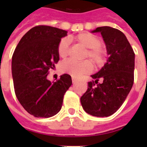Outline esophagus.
Listing matches in <instances>:
<instances>
[{
    "instance_id": "obj_1",
    "label": "esophagus",
    "mask_w": 147,
    "mask_h": 147,
    "mask_svg": "<svg viewBox=\"0 0 147 147\" xmlns=\"http://www.w3.org/2000/svg\"><path fill=\"white\" fill-rule=\"evenodd\" d=\"M71 80H72V83H73V84H75V83H76V82L78 81V79H77L76 78H75V77H71Z\"/></svg>"
}]
</instances>
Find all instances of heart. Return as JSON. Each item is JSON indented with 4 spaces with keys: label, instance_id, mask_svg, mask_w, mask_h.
<instances>
[{
    "label": "heart",
    "instance_id": "b5f03b06",
    "mask_svg": "<svg viewBox=\"0 0 147 147\" xmlns=\"http://www.w3.org/2000/svg\"><path fill=\"white\" fill-rule=\"evenodd\" d=\"M73 40L78 44L87 48L84 57L89 58L98 67L105 65L107 61V50L101 44V40L99 36L89 32H83L74 36ZM69 51V39L67 37L61 39L57 47L59 56L62 59L66 58ZM59 69L62 73L69 74L73 77H79L84 74L89 73L92 70V64L89 60L76 62L73 59H68L60 64Z\"/></svg>",
    "mask_w": 147,
    "mask_h": 147
}]
</instances>
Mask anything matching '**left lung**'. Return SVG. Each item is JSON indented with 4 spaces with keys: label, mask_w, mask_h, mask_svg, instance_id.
Wrapping results in <instances>:
<instances>
[{
    "label": "left lung",
    "mask_w": 147,
    "mask_h": 147,
    "mask_svg": "<svg viewBox=\"0 0 147 147\" xmlns=\"http://www.w3.org/2000/svg\"><path fill=\"white\" fill-rule=\"evenodd\" d=\"M104 39L108 59L100 71L92 76L88 89L81 97L83 109L95 117H108L123 105L134 81L135 54L121 30L111 26L98 27ZM102 81L98 83L99 80Z\"/></svg>",
    "instance_id": "left-lung-1"
}]
</instances>
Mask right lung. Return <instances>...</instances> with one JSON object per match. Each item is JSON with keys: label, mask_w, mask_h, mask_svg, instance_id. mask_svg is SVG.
<instances>
[{"label": "right lung", "mask_w": 147, "mask_h": 147, "mask_svg": "<svg viewBox=\"0 0 147 147\" xmlns=\"http://www.w3.org/2000/svg\"><path fill=\"white\" fill-rule=\"evenodd\" d=\"M67 31L40 25L20 40L12 56L14 92L24 108L36 117H50L61 110L65 93L71 85L68 74L56 82L47 79L59 60L57 47Z\"/></svg>", "instance_id": "add662e5"}]
</instances>
